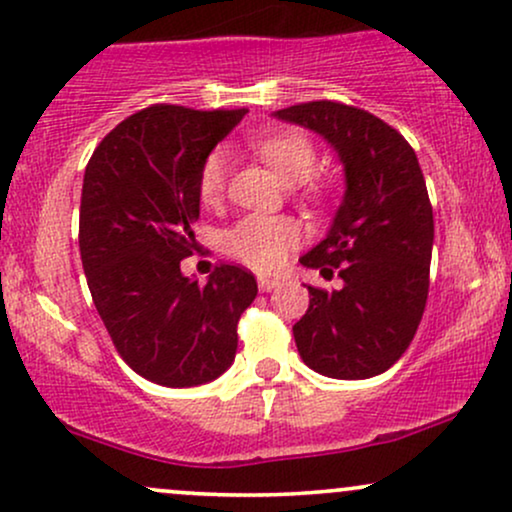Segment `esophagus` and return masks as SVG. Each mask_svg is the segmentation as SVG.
<instances>
[{
    "instance_id": "1",
    "label": "esophagus",
    "mask_w": 512,
    "mask_h": 512,
    "mask_svg": "<svg viewBox=\"0 0 512 512\" xmlns=\"http://www.w3.org/2000/svg\"><path fill=\"white\" fill-rule=\"evenodd\" d=\"M257 283H260V291L262 293H269V291H274L276 286H279V279H269V276H260V279H257Z\"/></svg>"
}]
</instances>
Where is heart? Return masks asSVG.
Segmentation results:
<instances>
[{"label":"heart","mask_w":512,"mask_h":512,"mask_svg":"<svg viewBox=\"0 0 512 512\" xmlns=\"http://www.w3.org/2000/svg\"><path fill=\"white\" fill-rule=\"evenodd\" d=\"M255 152L283 183H300L310 176L315 164V145L300 131H279L252 143ZM229 174V152L217 147L205 157L197 176V193L205 205H217L224 195ZM300 243V226L288 217L274 214H248L229 231L221 233V248L226 255L260 272H274L288 260Z\"/></svg>","instance_id":"heart-1"}]
</instances>
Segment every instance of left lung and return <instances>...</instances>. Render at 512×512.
<instances>
[{
    "mask_svg": "<svg viewBox=\"0 0 512 512\" xmlns=\"http://www.w3.org/2000/svg\"><path fill=\"white\" fill-rule=\"evenodd\" d=\"M274 116L322 135L346 176L324 240L300 257L343 286H307L312 298L293 326L295 346L324 377H377L408 350L427 305L434 214L420 162L396 128L365 109L319 100Z\"/></svg>",
    "mask_w": 512,
    "mask_h": 512,
    "instance_id": "left-lung-1",
    "label": "left lung"
}]
</instances>
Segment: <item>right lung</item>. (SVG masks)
I'll list each match as a JSON object with an SVG mask.
<instances>
[{
  "instance_id": "add662e5",
  "label": "right lung",
  "mask_w": 512,
  "mask_h": 512,
  "mask_svg": "<svg viewBox=\"0 0 512 512\" xmlns=\"http://www.w3.org/2000/svg\"><path fill=\"white\" fill-rule=\"evenodd\" d=\"M245 112L155 104L121 121L85 166L78 243L92 300L126 365L169 389L233 365L238 319L257 295L236 264L205 286L181 272L197 245L200 166Z\"/></svg>"
}]
</instances>
